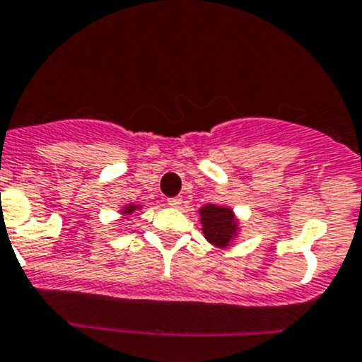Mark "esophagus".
Masks as SVG:
<instances>
[{
  "label": "esophagus",
  "mask_w": 362,
  "mask_h": 362,
  "mask_svg": "<svg viewBox=\"0 0 362 362\" xmlns=\"http://www.w3.org/2000/svg\"><path fill=\"white\" fill-rule=\"evenodd\" d=\"M168 204H170V206H173V208H178L182 204V198H170V199H168Z\"/></svg>",
  "instance_id": "1"
}]
</instances>
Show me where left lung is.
Returning a JSON list of instances; mask_svg holds the SVG:
<instances>
[{
  "label": "left lung",
  "instance_id": "left-lung-1",
  "mask_svg": "<svg viewBox=\"0 0 362 362\" xmlns=\"http://www.w3.org/2000/svg\"><path fill=\"white\" fill-rule=\"evenodd\" d=\"M199 222L204 238L218 249L233 245L240 233V221L229 206L208 203L199 208Z\"/></svg>",
  "mask_w": 362,
  "mask_h": 362
}]
</instances>
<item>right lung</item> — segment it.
<instances>
[{"mask_svg": "<svg viewBox=\"0 0 362 362\" xmlns=\"http://www.w3.org/2000/svg\"><path fill=\"white\" fill-rule=\"evenodd\" d=\"M141 208V204H124L122 206V210H120V215H124V217H127V215H133V211H136V210H140Z\"/></svg>", "mask_w": 362, "mask_h": 362, "instance_id": "add662e5", "label": "right lung"}]
</instances>
